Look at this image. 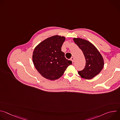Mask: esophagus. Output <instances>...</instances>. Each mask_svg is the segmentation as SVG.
<instances>
[{
	"label": "esophagus",
	"instance_id": "34e87169",
	"mask_svg": "<svg viewBox=\"0 0 120 120\" xmlns=\"http://www.w3.org/2000/svg\"><path fill=\"white\" fill-rule=\"evenodd\" d=\"M74 59H75V58H74L73 57H72L71 58V60H72V61L73 63L74 62Z\"/></svg>",
	"mask_w": 120,
	"mask_h": 120
}]
</instances>
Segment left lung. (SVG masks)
<instances>
[{
	"instance_id": "obj_1",
	"label": "left lung",
	"mask_w": 120,
	"mask_h": 120,
	"mask_svg": "<svg viewBox=\"0 0 120 120\" xmlns=\"http://www.w3.org/2000/svg\"><path fill=\"white\" fill-rule=\"evenodd\" d=\"M74 41L82 51L86 61L84 69L78 71V74L83 78L92 79L103 68V58L97 48L90 42L79 38H74Z\"/></svg>"
}]
</instances>
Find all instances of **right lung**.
<instances>
[{"mask_svg": "<svg viewBox=\"0 0 120 120\" xmlns=\"http://www.w3.org/2000/svg\"><path fill=\"white\" fill-rule=\"evenodd\" d=\"M64 37L54 36L38 44L33 53V61L36 69L45 78L54 80L64 74L72 61L66 59L61 51Z\"/></svg>", "mask_w": 120, "mask_h": 120, "instance_id": "obj_1", "label": "right lung"}]
</instances>
